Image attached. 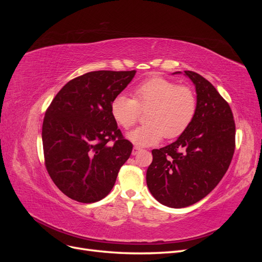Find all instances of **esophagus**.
Returning <instances> with one entry per match:
<instances>
[{"label":"esophagus","instance_id":"34e87169","mask_svg":"<svg viewBox=\"0 0 262 262\" xmlns=\"http://www.w3.org/2000/svg\"><path fill=\"white\" fill-rule=\"evenodd\" d=\"M141 150V147L139 146H134L133 149H132V155H137L139 152Z\"/></svg>","mask_w":262,"mask_h":262}]
</instances>
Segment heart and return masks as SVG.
<instances>
[{"label":"heart","instance_id":"heart-1","mask_svg":"<svg viewBox=\"0 0 262 262\" xmlns=\"http://www.w3.org/2000/svg\"><path fill=\"white\" fill-rule=\"evenodd\" d=\"M194 92L188 86L161 76H153L133 90V98L117 95L110 105L115 121L123 129L136 124L140 110H147L145 124L128 134L139 146L155 145L163 137L175 139L191 124L196 113Z\"/></svg>","mask_w":262,"mask_h":262}]
</instances>
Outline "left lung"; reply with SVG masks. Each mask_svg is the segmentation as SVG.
<instances>
[{"label":"left lung","mask_w":262,"mask_h":262,"mask_svg":"<svg viewBox=\"0 0 262 262\" xmlns=\"http://www.w3.org/2000/svg\"><path fill=\"white\" fill-rule=\"evenodd\" d=\"M185 75L195 86V116L173 143L152 150L146 171L150 193L176 209L207 196L225 175L235 150V121L227 101L200 74L185 71Z\"/></svg>","instance_id":"1"}]
</instances>
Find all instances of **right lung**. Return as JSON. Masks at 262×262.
<instances>
[{"instance_id": "add662e5", "label": "right lung", "mask_w": 262, "mask_h": 262, "mask_svg": "<svg viewBox=\"0 0 262 262\" xmlns=\"http://www.w3.org/2000/svg\"><path fill=\"white\" fill-rule=\"evenodd\" d=\"M136 73L94 71L75 77L47 109L42 123L46 168L71 199L82 203L101 200L130 157L133 145L118 129L110 105Z\"/></svg>"}]
</instances>
